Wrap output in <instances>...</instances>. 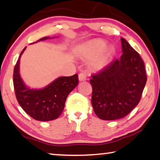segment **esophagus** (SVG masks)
<instances>
[{"label": "esophagus", "mask_w": 160, "mask_h": 160, "mask_svg": "<svg viewBox=\"0 0 160 160\" xmlns=\"http://www.w3.org/2000/svg\"><path fill=\"white\" fill-rule=\"evenodd\" d=\"M78 79L82 82V81H85L86 80V75L84 73V72H80V73L78 75Z\"/></svg>", "instance_id": "1"}]
</instances>
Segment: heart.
Returning a JSON list of instances; mask_svg holds the SVG:
<instances>
[{
    "label": "heart",
    "instance_id": "heart-1",
    "mask_svg": "<svg viewBox=\"0 0 160 160\" xmlns=\"http://www.w3.org/2000/svg\"><path fill=\"white\" fill-rule=\"evenodd\" d=\"M114 48L107 45L105 40L96 38L86 42L78 47L81 58L90 59L89 66L93 70H101L106 68L112 60Z\"/></svg>",
    "mask_w": 160,
    "mask_h": 160
}]
</instances>
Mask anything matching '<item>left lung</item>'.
<instances>
[{
    "mask_svg": "<svg viewBox=\"0 0 160 160\" xmlns=\"http://www.w3.org/2000/svg\"><path fill=\"white\" fill-rule=\"evenodd\" d=\"M123 54L92 75V104L94 112L102 120L123 118L138 104L147 75L139 53L121 38Z\"/></svg>",
    "mask_w": 160,
    "mask_h": 160,
    "instance_id": "obj_1",
    "label": "left lung"
}]
</instances>
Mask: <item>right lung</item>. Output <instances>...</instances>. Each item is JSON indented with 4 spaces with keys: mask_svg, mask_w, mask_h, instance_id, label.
Returning a JSON list of instances; mask_svg holds the SVG:
<instances>
[{
    "mask_svg": "<svg viewBox=\"0 0 160 160\" xmlns=\"http://www.w3.org/2000/svg\"><path fill=\"white\" fill-rule=\"evenodd\" d=\"M47 39L49 37H43L37 42ZM25 48L20 53L13 72L16 98L23 110L35 120H54L63 112L68 95L78 85V75L59 77L42 89L29 88L24 83L20 75V61Z\"/></svg>",
    "mask_w": 160,
    "mask_h": 160,
    "instance_id": "obj_1",
    "label": "right lung"
}]
</instances>
